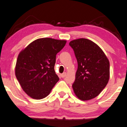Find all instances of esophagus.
Wrapping results in <instances>:
<instances>
[{
  "instance_id": "obj_1",
  "label": "esophagus",
  "mask_w": 127,
  "mask_h": 127,
  "mask_svg": "<svg viewBox=\"0 0 127 127\" xmlns=\"http://www.w3.org/2000/svg\"><path fill=\"white\" fill-rule=\"evenodd\" d=\"M65 76H66V73L65 72L62 73V74H61V76H62V77H63H63H64Z\"/></svg>"
}]
</instances>
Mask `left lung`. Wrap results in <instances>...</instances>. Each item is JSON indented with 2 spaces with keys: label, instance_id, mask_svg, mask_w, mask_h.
Wrapping results in <instances>:
<instances>
[{
  "label": "left lung",
  "instance_id": "1",
  "mask_svg": "<svg viewBox=\"0 0 127 127\" xmlns=\"http://www.w3.org/2000/svg\"><path fill=\"white\" fill-rule=\"evenodd\" d=\"M78 64L72 87L76 96L89 100L98 96L109 79V62L101 48L89 39L70 41Z\"/></svg>",
  "mask_w": 127,
  "mask_h": 127
}]
</instances>
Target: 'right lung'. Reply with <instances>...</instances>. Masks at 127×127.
<instances>
[{
	"label": "right lung",
	"instance_id": "1",
	"mask_svg": "<svg viewBox=\"0 0 127 127\" xmlns=\"http://www.w3.org/2000/svg\"><path fill=\"white\" fill-rule=\"evenodd\" d=\"M65 43V40L39 38L20 52L15 76L23 91L31 97H47L59 80L54 70L56 55Z\"/></svg>",
	"mask_w": 127,
	"mask_h": 127
}]
</instances>
